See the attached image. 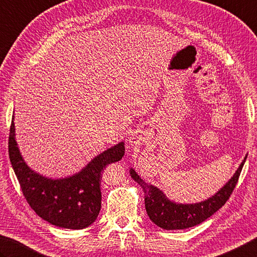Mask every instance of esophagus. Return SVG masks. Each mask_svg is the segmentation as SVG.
I'll use <instances>...</instances> for the list:
<instances>
[{"label": "esophagus", "mask_w": 257, "mask_h": 257, "mask_svg": "<svg viewBox=\"0 0 257 257\" xmlns=\"http://www.w3.org/2000/svg\"><path fill=\"white\" fill-rule=\"evenodd\" d=\"M128 142L131 144H138L140 142V137H138V135H131L128 138Z\"/></svg>", "instance_id": "34e87169"}]
</instances>
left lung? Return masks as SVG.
<instances>
[{
  "instance_id": "obj_1",
  "label": "left lung",
  "mask_w": 257,
  "mask_h": 257,
  "mask_svg": "<svg viewBox=\"0 0 257 257\" xmlns=\"http://www.w3.org/2000/svg\"><path fill=\"white\" fill-rule=\"evenodd\" d=\"M246 158L247 157H245L244 161L237 169L233 178L215 196L199 202V204L193 205L174 204L163 195V192L160 189L152 185H148L147 182L142 180L133 169L130 170V174L143 189L145 195V209H147L150 219L154 224L168 230L186 229L189 227L201 224L202 221L209 218L226 204V201L229 199L230 195L234 191L237 181H238Z\"/></svg>"
}]
</instances>
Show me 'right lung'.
Masks as SVG:
<instances>
[{
	"label": "right lung",
	"mask_w": 257,
	"mask_h": 257,
	"mask_svg": "<svg viewBox=\"0 0 257 257\" xmlns=\"http://www.w3.org/2000/svg\"><path fill=\"white\" fill-rule=\"evenodd\" d=\"M124 142L106 150L80 172L65 179H48L29 168L14 139L12 120L9 135V157L24 198L36 214L57 227L83 229L97 218L100 210L101 171L123 158Z\"/></svg>",
	"instance_id": "obj_1"
}]
</instances>
